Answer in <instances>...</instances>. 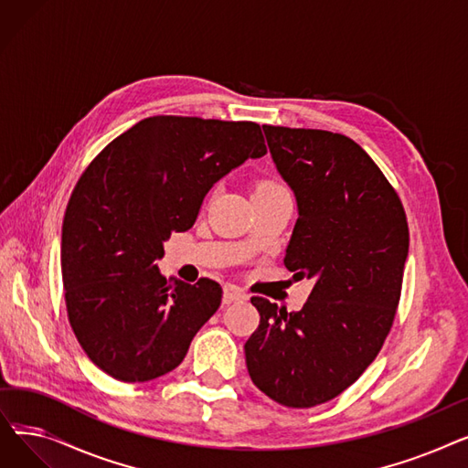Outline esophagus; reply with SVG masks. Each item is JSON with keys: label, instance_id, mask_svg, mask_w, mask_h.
<instances>
[{"label": "esophagus", "instance_id": "esophagus-1", "mask_svg": "<svg viewBox=\"0 0 468 468\" xmlns=\"http://www.w3.org/2000/svg\"><path fill=\"white\" fill-rule=\"evenodd\" d=\"M247 300H249V296H247V292H244V290H240L233 284L224 286V303L229 305L233 302H247Z\"/></svg>", "mask_w": 468, "mask_h": 468}]
</instances>
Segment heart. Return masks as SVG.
<instances>
[{"label":"heart","instance_id":"1","mask_svg":"<svg viewBox=\"0 0 468 468\" xmlns=\"http://www.w3.org/2000/svg\"><path fill=\"white\" fill-rule=\"evenodd\" d=\"M279 189H284L279 182H275V180H261V182L256 186L254 195H261V193H275V191H279Z\"/></svg>","mask_w":468,"mask_h":468}]
</instances>
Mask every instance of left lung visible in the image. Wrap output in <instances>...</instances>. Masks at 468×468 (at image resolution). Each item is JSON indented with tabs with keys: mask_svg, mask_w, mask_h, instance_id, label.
I'll return each mask as SVG.
<instances>
[{
	"mask_svg": "<svg viewBox=\"0 0 468 468\" xmlns=\"http://www.w3.org/2000/svg\"><path fill=\"white\" fill-rule=\"evenodd\" d=\"M263 133L298 201L284 265L314 286L296 313L254 296L260 326L244 355L269 399L313 408L351 387L381 351L400 302L408 219L399 193L355 140L273 125Z\"/></svg>",
	"mask_w": 468,
	"mask_h": 468,
	"instance_id": "obj_1",
	"label": "left lung"
}]
</instances>
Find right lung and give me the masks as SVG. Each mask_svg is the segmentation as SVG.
<instances>
[{
  "mask_svg": "<svg viewBox=\"0 0 468 468\" xmlns=\"http://www.w3.org/2000/svg\"><path fill=\"white\" fill-rule=\"evenodd\" d=\"M265 154L258 122L155 115L85 168L64 214L62 282L71 330L102 372L144 383L184 360L221 286L166 282L163 242L195 224L221 176Z\"/></svg>",
  "mask_w": 468,
  "mask_h": 468,
  "instance_id": "right-lung-1",
  "label": "right lung"
}]
</instances>
